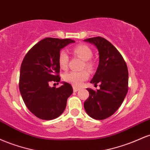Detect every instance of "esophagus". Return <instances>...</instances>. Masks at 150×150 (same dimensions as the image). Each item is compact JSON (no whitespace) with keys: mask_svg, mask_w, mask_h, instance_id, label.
<instances>
[{"mask_svg":"<svg viewBox=\"0 0 150 150\" xmlns=\"http://www.w3.org/2000/svg\"><path fill=\"white\" fill-rule=\"evenodd\" d=\"M79 90H80V88H79V87H73V91L75 92H77V91H79Z\"/></svg>","mask_w":150,"mask_h":150,"instance_id":"obj_1","label":"esophagus"}]
</instances>
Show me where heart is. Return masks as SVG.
Segmentation results:
<instances>
[{
    "mask_svg": "<svg viewBox=\"0 0 150 150\" xmlns=\"http://www.w3.org/2000/svg\"><path fill=\"white\" fill-rule=\"evenodd\" d=\"M74 55L82 58L84 61L83 67L88 69H92L93 66L92 62L90 59L92 57V51L89 46L80 44L75 46L73 49ZM58 65L60 68L63 70H66L68 66L69 57L68 53L65 51H61L58 54ZM89 74L87 70H81V71H70L65 73L63 76L64 80L68 83L74 86H80L84 81L87 80L89 78Z\"/></svg>",
    "mask_w": 150,
    "mask_h": 150,
    "instance_id": "1",
    "label": "heart"
}]
</instances>
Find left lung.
<instances>
[{"label": "left lung", "mask_w": 150, "mask_h": 150, "mask_svg": "<svg viewBox=\"0 0 150 150\" xmlns=\"http://www.w3.org/2000/svg\"><path fill=\"white\" fill-rule=\"evenodd\" d=\"M94 44L99 51V65L90 81L100 89L94 91L87 88L89 97L84 103L85 111L96 120H104L113 115L124 100L128 85L126 63L119 51L103 37L85 39Z\"/></svg>", "instance_id": "obj_1"}]
</instances>
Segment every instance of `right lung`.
I'll list each match as a JSON object with an SVG mask.
<instances>
[{"label":"right lung","mask_w":150,"mask_h":150,"mask_svg":"<svg viewBox=\"0 0 150 150\" xmlns=\"http://www.w3.org/2000/svg\"><path fill=\"white\" fill-rule=\"evenodd\" d=\"M75 41L46 38L35 44L22 61L20 73V94L28 109L42 120L58 118L64 111L72 86L63 82L58 88L50 82H60L58 58L60 51Z\"/></svg>","instance_id":"right-lung-1"}]
</instances>
